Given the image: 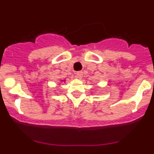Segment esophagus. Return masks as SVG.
<instances>
[{
    "label": "esophagus",
    "mask_w": 154,
    "mask_h": 154,
    "mask_svg": "<svg viewBox=\"0 0 154 154\" xmlns=\"http://www.w3.org/2000/svg\"><path fill=\"white\" fill-rule=\"evenodd\" d=\"M75 76L77 79H82V76H83V73H82V72H77L75 74Z\"/></svg>",
    "instance_id": "1"
}]
</instances>
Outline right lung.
<instances>
[{"mask_svg": "<svg viewBox=\"0 0 154 154\" xmlns=\"http://www.w3.org/2000/svg\"><path fill=\"white\" fill-rule=\"evenodd\" d=\"M63 81H65V80H62V82H63Z\"/></svg>", "mask_w": 154, "mask_h": 154, "instance_id": "right-lung-1", "label": "right lung"}]
</instances>
